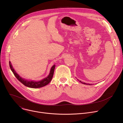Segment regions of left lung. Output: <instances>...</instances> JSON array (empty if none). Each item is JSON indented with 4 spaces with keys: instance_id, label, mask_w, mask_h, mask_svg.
<instances>
[{
    "instance_id": "left-lung-1",
    "label": "left lung",
    "mask_w": 123,
    "mask_h": 123,
    "mask_svg": "<svg viewBox=\"0 0 123 123\" xmlns=\"http://www.w3.org/2000/svg\"><path fill=\"white\" fill-rule=\"evenodd\" d=\"M80 82H81V83H82V84H86V85H92V84H89V83H85V82H82L81 81H80V80H79L78 79H77Z\"/></svg>"
}]
</instances>
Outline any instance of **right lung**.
I'll list each match as a JSON object with an SVG mask.
<instances>
[{
	"label": "right lung",
	"mask_w": 123,
	"mask_h": 123,
	"mask_svg": "<svg viewBox=\"0 0 123 123\" xmlns=\"http://www.w3.org/2000/svg\"><path fill=\"white\" fill-rule=\"evenodd\" d=\"M9 64L10 68L11 69V70L13 72V74L14 75V76L16 77V78H17L21 83H22L24 85H25V86H27L28 87L33 88H40L45 86V85H47L48 84H49L52 79L53 74H54V69L56 66L55 64H54V65H53L52 66L50 69V73L46 77L40 80H30L21 77L20 75H19L17 73V72L15 71L14 68H13L10 61H9Z\"/></svg>",
	"instance_id": "add662e5"
}]
</instances>
